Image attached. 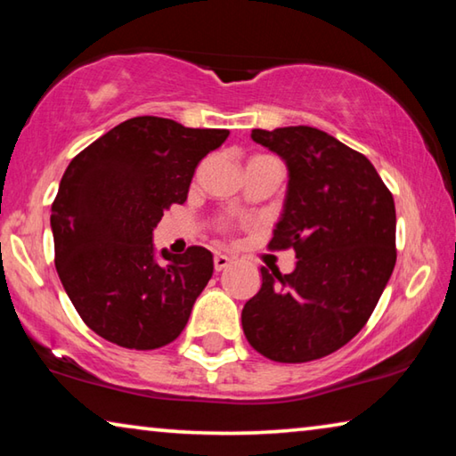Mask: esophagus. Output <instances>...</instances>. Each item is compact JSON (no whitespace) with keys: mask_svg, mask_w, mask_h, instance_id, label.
<instances>
[{"mask_svg":"<svg viewBox=\"0 0 456 456\" xmlns=\"http://www.w3.org/2000/svg\"><path fill=\"white\" fill-rule=\"evenodd\" d=\"M213 265H215V272H223V269L231 265V259L227 256H221V253H219V256H215Z\"/></svg>","mask_w":456,"mask_h":456,"instance_id":"34e87169","label":"esophagus"}]
</instances>
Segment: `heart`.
<instances>
[{
    "mask_svg": "<svg viewBox=\"0 0 456 456\" xmlns=\"http://www.w3.org/2000/svg\"><path fill=\"white\" fill-rule=\"evenodd\" d=\"M217 229L221 231V233H229V225H227L225 221H219V223H217Z\"/></svg>",
    "mask_w": 456,
    "mask_h": 456,
    "instance_id": "heart-1",
    "label": "heart"
}]
</instances>
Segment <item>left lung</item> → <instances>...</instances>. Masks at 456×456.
<instances>
[{"mask_svg": "<svg viewBox=\"0 0 456 456\" xmlns=\"http://www.w3.org/2000/svg\"><path fill=\"white\" fill-rule=\"evenodd\" d=\"M251 138L288 165L267 249H293L297 265L285 275L261 267L243 331L261 356L302 364L342 348L372 315L396 264L395 199L364 154L323 130L256 128Z\"/></svg>", "mask_w": 456, "mask_h": 456, "instance_id": "1", "label": "left lung"}]
</instances>
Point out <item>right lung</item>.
Segmentation results:
<instances>
[{
  "label": "right lung",
  "mask_w": 456,
  "mask_h": 456,
  "mask_svg": "<svg viewBox=\"0 0 456 456\" xmlns=\"http://www.w3.org/2000/svg\"><path fill=\"white\" fill-rule=\"evenodd\" d=\"M229 136L159 117L120 122L76 154L52 203L60 281L84 323L108 342L157 350L181 336L213 275L191 245L154 259L152 229L187 200L197 165Z\"/></svg>",
  "instance_id": "right-lung-1"
}]
</instances>
